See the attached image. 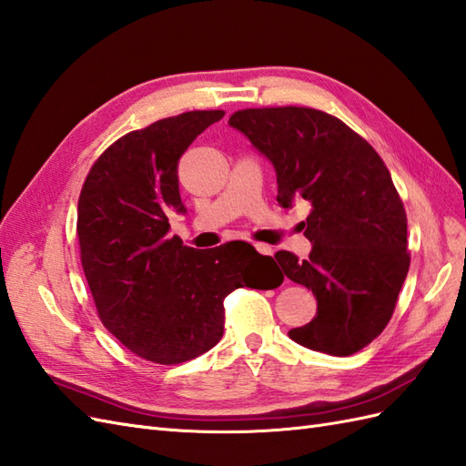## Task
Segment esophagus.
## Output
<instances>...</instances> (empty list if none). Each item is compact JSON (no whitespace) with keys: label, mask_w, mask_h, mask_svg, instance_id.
<instances>
[{"label":"esophagus","mask_w":466,"mask_h":466,"mask_svg":"<svg viewBox=\"0 0 466 466\" xmlns=\"http://www.w3.org/2000/svg\"><path fill=\"white\" fill-rule=\"evenodd\" d=\"M255 248H257L260 255H272V247H268V245L258 243V245H255Z\"/></svg>","instance_id":"34e87169"}]
</instances>
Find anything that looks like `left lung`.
Returning a JSON list of instances; mask_svg holds the SVG:
<instances>
[{
  "label": "left lung",
  "instance_id": "obj_1",
  "mask_svg": "<svg viewBox=\"0 0 466 466\" xmlns=\"http://www.w3.org/2000/svg\"><path fill=\"white\" fill-rule=\"evenodd\" d=\"M229 127L275 166L282 208L312 206L309 258L275 255L319 302L314 319L289 336L330 356L356 354L388 326L410 270L407 215L390 169L360 134L316 108H247Z\"/></svg>",
  "mask_w": 466,
  "mask_h": 466
}]
</instances>
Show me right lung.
<instances>
[{
	"mask_svg": "<svg viewBox=\"0 0 466 466\" xmlns=\"http://www.w3.org/2000/svg\"><path fill=\"white\" fill-rule=\"evenodd\" d=\"M223 115L184 112L122 136L90 167L78 198L81 263L98 319L156 364H181L218 344L223 300L235 289H272L258 277V265L272 258L248 243L201 251L167 233V215L186 213L179 157Z\"/></svg>",
	"mask_w": 466,
	"mask_h": 466,
	"instance_id": "add662e5",
	"label": "right lung"
}]
</instances>
